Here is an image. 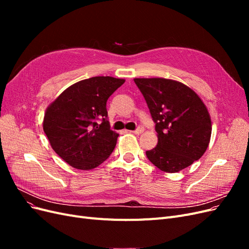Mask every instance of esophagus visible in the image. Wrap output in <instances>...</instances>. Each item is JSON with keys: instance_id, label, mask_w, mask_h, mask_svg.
<instances>
[{"instance_id": "esophagus-1", "label": "esophagus", "mask_w": 249, "mask_h": 249, "mask_svg": "<svg viewBox=\"0 0 249 249\" xmlns=\"http://www.w3.org/2000/svg\"><path fill=\"white\" fill-rule=\"evenodd\" d=\"M143 131H144V127H143L142 125H139L136 130L132 131V133H134V134H141V133H143Z\"/></svg>"}]
</instances>
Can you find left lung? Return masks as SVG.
Segmentation results:
<instances>
[{
	"label": "left lung",
	"mask_w": 249,
	"mask_h": 249,
	"mask_svg": "<svg viewBox=\"0 0 249 249\" xmlns=\"http://www.w3.org/2000/svg\"><path fill=\"white\" fill-rule=\"evenodd\" d=\"M156 124L158 144L147 159L165 172H178L200 159L212 124L205 104L182 83L162 78L134 79Z\"/></svg>",
	"instance_id": "left-lung-1"
}]
</instances>
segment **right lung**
Instances as JSON below:
<instances>
[{
    "label": "right lung",
    "mask_w": 249,
    "mask_h": 249,
    "mask_svg": "<svg viewBox=\"0 0 249 249\" xmlns=\"http://www.w3.org/2000/svg\"><path fill=\"white\" fill-rule=\"evenodd\" d=\"M124 83L112 77L80 81L47 109L43 131L55 153L71 166L92 169L112 154L118 134L110 130L106 105Z\"/></svg>",
    "instance_id": "1"
}]
</instances>
